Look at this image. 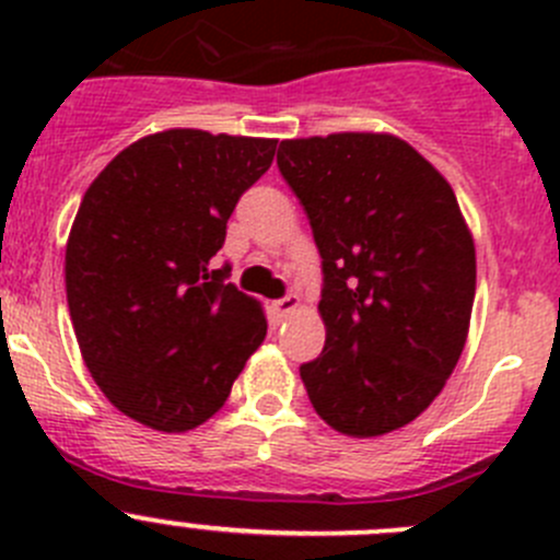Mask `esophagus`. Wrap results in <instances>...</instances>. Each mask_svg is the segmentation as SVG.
I'll list each match as a JSON object with an SVG mask.
<instances>
[{
	"mask_svg": "<svg viewBox=\"0 0 560 560\" xmlns=\"http://www.w3.org/2000/svg\"><path fill=\"white\" fill-rule=\"evenodd\" d=\"M298 306H301V298L298 295H284V298H279V301H273V312L279 316L292 314Z\"/></svg>",
	"mask_w": 560,
	"mask_h": 560,
	"instance_id": "obj_1",
	"label": "esophagus"
}]
</instances>
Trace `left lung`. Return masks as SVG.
<instances>
[{"mask_svg":"<svg viewBox=\"0 0 560 560\" xmlns=\"http://www.w3.org/2000/svg\"><path fill=\"white\" fill-rule=\"evenodd\" d=\"M276 162L322 257L308 398L347 436L398 431L442 393L471 322L477 257L453 186L395 135L281 140Z\"/></svg>","mask_w":560,"mask_h":560,"instance_id":"8db88e82","label":"left lung"}]
</instances>
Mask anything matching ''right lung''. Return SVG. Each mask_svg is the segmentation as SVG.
<instances>
[{"label": "right lung", "instance_id": "right-lung-1", "mask_svg": "<svg viewBox=\"0 0 560 560\" xmlns=\"http://www.w3.org/2000/svg\"><path fill=\"white\" fill-rule=\"evenodd\" d=\"M279 140L167 129L127 145L83 195L65 254L67 306L105 398L165 433L217 415L268 332L213 257Z\"/></svg>", "mask_w": 560, "mask_h": 560}]
</instances>
